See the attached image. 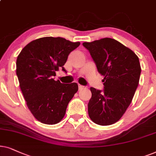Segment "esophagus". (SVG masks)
I'll return each mask as SVG.
<instances>
[{"instance_id":"1","label":"esophagus","mask_w":156,"mask_h":156,"mask_svg":"<svg viewBox=\"0 0 156 156\" xmlns=\"http://www.w3.org/2000/svg\"><path fill=\"white\" fill-rule=\"evenodd\" d=\"M83 88H84V86H81V85H78V89H79L80 90H82V89H83Z\"/></svg>"}]
</instances>
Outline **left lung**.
I'll list each match as a JSON object with an SVG mask.
<instances>
[{
	"label": "left lung",
	"instance_id": "1",
	"mask_svg": "<svg viewBox=\"0 0 156 156\" xmlns=\"http://www.w3.org/2000/svg\"><path fill=\"white\" fill-rule=\"evenodd\" d=\"M83 45L90 53L98 71L104 76L103 90L90 88L89 117L98 125H111L125 113L138 86L141 72L138 57L113 38L85 42Z\"/></svg>",
	"mask_w": 156,
	"mask_h": 156
}]
</instances>
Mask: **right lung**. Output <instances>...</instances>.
Masks as SVG:
<instances>
[{"instance_id":"1","label":"right lung","mask_w":156,"mask_h":156,"mask_svg":"<svg viewBox=\"0 0 156 156\" xmlns=\"http://www.w3.org/2000/svg\"><path fill=\"white\" fill-rule=\"evenodd\" d=\"M80 45L61 37H44L26 45L16 61V75L31 113L48 125L59 123L68 103L78 90V84L55 81V71L62 68L68 55Z\"/></svg>"}]
</instances>
